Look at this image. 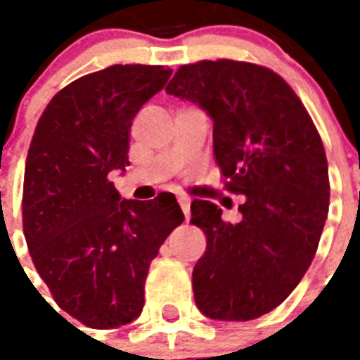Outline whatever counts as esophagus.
I'll return each mask as SVG.
<instances>
[{
  "instance_id": "esophagus-1",
  "label": "esophagus",
  "mask_w": 360,
  "mask_h": 360,
  "mask_svg": "<svg viewBox=\"0 0 360 360\" xmlns=\"http://www.w3.org/2000/svg\"><path fill=\"white\" fill-rule=\"evenodd\" d=\"M177 202H179V205H181V209H183V213H185L186 220L191 219V198L183 196V194H181V196H177Z\"/></svg>"
}]
</instances>
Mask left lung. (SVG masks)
Listing matches in <instances>:
<instances>
[{"label": "left lung", "instance_id": "1", "mask_svg": "<svg viewBox=\"0 0 360 360\" xmlns=\"http://www.w3.org/2000/svg\"><path fill=\"white\" fill-rule=\"evenodd\" d=\"M166 93L213 120L228 191L246 196L236 224L214 203L192 202L191 222L207 237L192 271L196 307L220 321L259 318L295 290L318 248L329 213L321 138L293 89L259 65H183Z\"/></svg>", "mask_w": 360, "mask_h": 360}]
</instances>
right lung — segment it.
I'll return each mask as SVG.
<instances>
[{
    "instance_id": "right-lung-1",
    "label": "right lung",
    "mask_w": 360,
    "mask_h": 360,
    "mask_svg": "<svg viewBox=\"0 0 360 360\" xmlns=\"http://www.w3.org/2000/svg\"><path fill=\"white\" fill-rule=\"evenodd\" d=\"M172 69L114 65L61 89L41 115L24 174V236L61 310L93 329L134 321L149 265L185 220L174 194L123 200L129 129Z\"/></svg>"
}]
</instances>
